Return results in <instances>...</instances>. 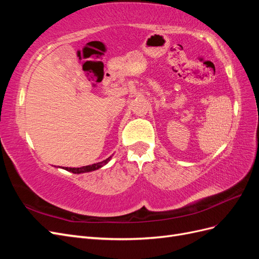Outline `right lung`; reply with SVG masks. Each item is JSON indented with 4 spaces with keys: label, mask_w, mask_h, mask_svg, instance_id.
Instances as JSON below:
<instances>
[{
    "label": "right lung",
    "mask_w": 259,
    "mask_h": 259,
    "mask_svg": "<svg viewBox=\"0 0 259 259\" xmlns=\"http://www.w3.org/2000/svg\"><path fill=\"white\" fill-rule=\"evenodd\" d=\"M111 160V156H109L108 159H106L103 162H98L96 164H92V165H88V166H82V167H62L64 169L71 171L73 174H81V173H88V171H92V170H96L100 167H103L104 165Z\"/></svg>",
    "instance_id": "1"
}]
</instances>
